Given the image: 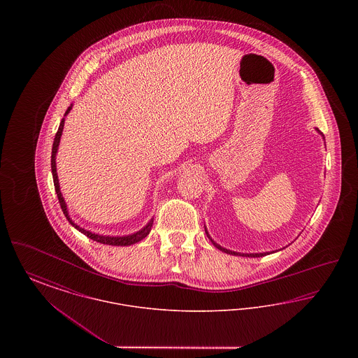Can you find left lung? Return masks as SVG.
<instances>
[{
	"label": "left lung",
	"instance_id": "obj_1",
	"mask_svg": "<svg viewBox=\"0 0 358 358\" xmlns=\"http://www.w3.org/2000/svg\"><path fill=\"white\" fill-rule=\"evenodd\" d=\"M321 136H322V138L324 139V134L318 130V129H315ZM205 234H206V236H208V238L212 241V244L217 248V250H220V251H222V252H225V254H229V255H235V256H244V257H262V256H266V255H270V254H273V252H260V254H241V252H235V251H231V250H227V248H224V247H222L220 244H217L213 238H210V235L208 234V229L205 228Z\"/></svg>",
	"mask_w": 358,
	"mask_h": 358
}]
</instances>
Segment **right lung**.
Masks as SVG:
<instances>
[{
	"label": "right lung",
	"mask_w": 358,
	"mask_h": 358,
	"mask_svg": "<svg viewBox=\"0 0 358 358\" xmlns=\"http://www.w3.org/2000/svg\"><path fill=\"white\" fill-rule=\"evenodd\" d=\"M72 106L71 104L66 114H64V118L60 122V126H59V130L55 136V141H53V146H52V155H51V169H52V177H53V185H55V190H56V194H57V199H59V203L60 206L63 209V213L64 216L67 217L69 224L76 228L79 232H82L83 235H85L87 238H92L94 241H98V243H102V244H108V245H120V247H126V245H131V244H136L138 241H141L142 238H146L153 227L154 217H152L149 222L139 231H136L134 234H130V235H124V236H110V235H99V234H95V232H91V231H87L85 228H82L80 225H78L76 222H73L71 217H69V209H67V204H66V200L62 194V190H60V184H59V178H57V171H56V154H57V149H59V143H60V138L63 134V129H64V120L66 117L69 115V111L72 110Z\"/></svg>",
	"instance_id": "1"
}]
</instances>
